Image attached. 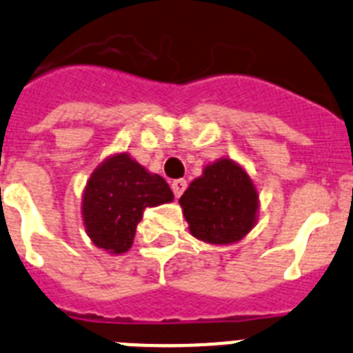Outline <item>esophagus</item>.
Wrapping results in <instances>:
<instances>
[{
	"label": "esophagus",
	"mask_w": 353,
	"mask_h": 353,
	"mask_svg": "<svg viewBox=\"0 0 353 353\" xmlns=\"http://www.w3.org/2000/svg\"><path fill=\"white\" fill-rule=\"evenodd\" d=\"M185 188H188V182H185L183 179L173 180V182H171V189H173L174 196H176V198L182 196V192L185 191Z\"/></svg>",
	"instance_id": "34e87169"
}]
</instances>
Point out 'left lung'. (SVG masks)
Instances as JSON below:
<instances>
[{
    "label": "left lung",
    "instance_id": "left-lung-1",
    "mask_svg": "<svg viewBox=\"0 0 353 353\" xmlns=\"http://www.w3.org/2000/svg\"><path fill=\"white\" fill-rule=\"evenodd\" d=\"M189 232L209 245H232L257 223L259 192L254 180L232 159L203 168L179 200Z\"/></svg>",
    "mask_w": 353,
    "mask_h": 353
}]
</instances>
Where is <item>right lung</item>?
<instances>
[{
    "label": "right lung",
    "instance_id": "add662e5",
    "mask_svg": "<svg viewBox=\"0 0 353 353\" xmlns=\"http://www.w3.org/2000/svg\"><path fill=\"white\" fill-rule=\"evenodd\" d=\"M173 201L161 174L150 173L128 153L107 157L92 171L82 194V218L94 246L114 255L132 248L146 207Z\"/></svg>",
    "mask_w": 353,
    "mask_h": 353
}]
</instances>
